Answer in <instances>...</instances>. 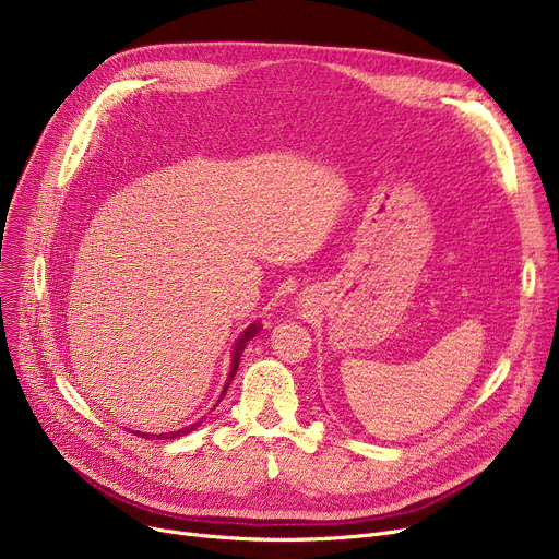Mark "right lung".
I'll list each match as a JSON object with an SVG mask.
<instances>
[{"mask_svg": "<svg viewBox=\"0 0 559 559\" xmlns=\"http://www.w3.org/2000/svg\"><path fill=\"white\" fill-rule=\"evenodd\" d=\"M255 333H258V324L249 326V329L245 331V335L238 340V344H235V350H233V362H230V373H228V383H226V388H224V392H222V396H219V399H224V394H226V390H228V385H230V380L235 378V371H238V365H240V358H242V350H245L247 342H249L251 337H255ZM197 426H199V424H192V426H188V428L174 430V432H165V435H158L156 439H163V437H165V439H176V437H183V435L192 432ZM138 435H140V432H138ZM142 437H144V439H150V437H154V435H146V432H142Z\"/></svg>", "mask_w": 559, "mask_h": 559, "instance_id": "1", "label": "right lung"}]
</instances>
